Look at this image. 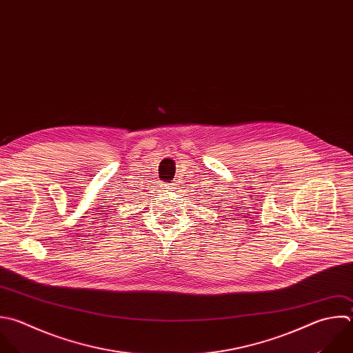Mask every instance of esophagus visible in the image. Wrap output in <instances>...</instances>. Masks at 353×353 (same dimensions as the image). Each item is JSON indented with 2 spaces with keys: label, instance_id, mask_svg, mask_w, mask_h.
<instances>
[{
  "label": "esophagus",
  "instance_id": "esophagus-1",
  "mask_svg": "<svg viewBox=\"0 0 353 353\" xmlns=\"http://www.w3.org/2000/svg\"><path fill=\"white\" fill-rule=\"evenodd\" d=\"M164 189H167V190L176 189V183H175V182H172V183H165V185H164Z\"/></svg>",
  "mask_w": 353,
  "mask_h": 353
}]
</instances>
